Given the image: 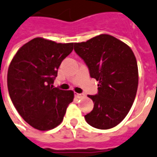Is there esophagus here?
Wrapping results in <instances>:
<instances>
[{
    "label": "esophagus",
    "instance_id": "obj_1",
    "mask_svg": "<svg viewBox=\"0 0 157 157\" xmlns=\"http://www.w3.org/2000/svg\"><path fill=\"white\" fill-rule=\"evenodd\" d=\"M75 95L77 96V98H78V99H82V98H83L84 97L83 94H79V93H76Z\"/></svg>",
    "mask_w": 157,
    "mask_h": 157
}]
</instances>
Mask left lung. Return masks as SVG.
Listing matches in <instances>:
<instances>
[{
  "label": "left lung",
  "instance_id": "1",
  "mask_svg": "<svg viewBox=\"0 0 157 157\" xmlns=\"http://www.w3.org/2000/svg\"><path fill=\"white\" fill-rule=\"evenodd\" d=\"M90 75L99 82L98 94L88 95L94 108L85 116L88 124L110 129L126 117L136 95L139 75L135 54L129 46L109 34H100L75 43Z\"/></svg>",
  "mask_w": 157,
  "mask_h": 157
}]
</instances>
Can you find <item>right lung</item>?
<instances>
[{
  "mask_svg": "<svg viewBox=\"0 0 157 157\" xmlns=\"http://www.w3.org/2000/svg\"><path fill=\"white\" fill-rule=\"evenodd\" d=\"M74 49V43H57L36 37L23 45L9 67L7 85L14 107L26 123L48 131L62 123L72 90L53 84L61 63Z\"/></svg>",
  "mask_w": 157,
  "mask_h": 157,
  "instance_id": "right-lung-1",
  "label": "right lung"
}]
</instances>
